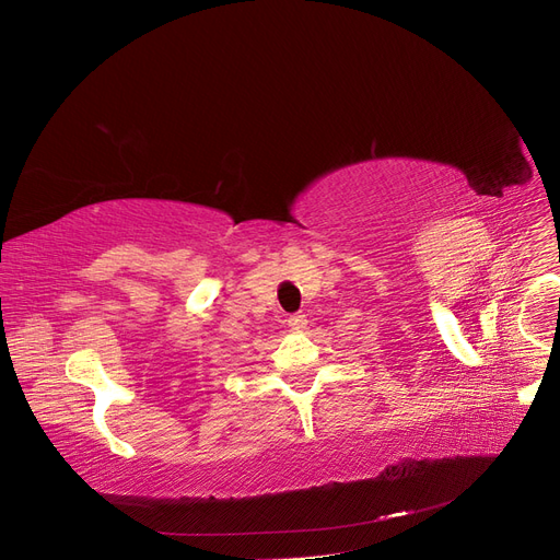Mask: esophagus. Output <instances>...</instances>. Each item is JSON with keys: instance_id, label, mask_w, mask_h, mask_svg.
Listing matches in <instances>:
<instances>
[{"instance_id": "1", "label": "esophagus", "mask_w": 560, "mask_h": 560, "mask_svg": "<svg viewBox=\"0 0 560 560\" xmlns=\"http://www.w3.org/2000/svg\"><path fill=\"white\" fill-rule=\"evenodd\" d=\"M307 316L305 314H293L291 318H289V326H291V330H295V332H302V330H307Z\"/></svg>"}]
</instances>
